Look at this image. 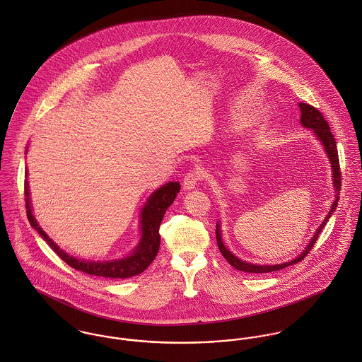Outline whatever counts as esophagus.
<instances>
[{"label":"esophagus","mask_w":362,"mask_h":362,"mask_svg":"<svg viewBox=\"0 0 362 362\" xmlns=\"http://www.w3.org/2000/svg\"><path fill=\"white\" fill-rule=\"evenodd\" d=\"M200 172L199 170H190L185 179H183V189L185 190H193L197 187L199 182H200Z\"/></svg>","instance_id":"1"}]
</instances>
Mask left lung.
Returning a JSON list of instances; mask_svg holds the SVG:
<instances>
[{"mask_svg":"<svg viewBox=\"0 0 362 362\" xmlns=\"http://www.w3.org/2000/svg\"><path fill=\"white\" fill-rule=\"evenodd\" d=\"M300 107V111H301V119L300 123L301 126L304 127H308V129H313L315 137L320 140L323 146V150L326 151L327 157H329V161H330V166H332V177H333V186H334V193H336V200L330 206V211L329 214L326 215V218L323 219V222L321 223V226H318L315 235L313 236L311 241L308 243V245L305 247V250H303V252L296 257L294 259L288 261V262H283V264H276V265H255V264H251V262H245V261H241L240 258H238L236 255H233L223 244L222 241V235H221V225L219 222H216V243H218V247H219V251L222 252V255L225 257V259L233 267L236 268L238 271L241 272H248V274H268V272H274V271H279L283 269L288 265H293V264H297L300 262L301 259H304V257L311 251V248L314 247L315 241L318 239L320 233H321L322 229L325 228V225L327 223L329 218L332 216V214L334 212L336 206H337V202H339V192H340V186H341V173H340V163H339V156H337V147H336V141H334V137L330 132V127H329V123L327 121H325L323 115L321 112L310 105V104H305V103H300L298 104Z\"/></svg>","mask_w":362,"mask_h":362,"instance_id":"left-lung-1","label":"left lung"}]
</instances>
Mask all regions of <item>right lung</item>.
Instances as JSON below:
<instances>
[{
    "label": "right lung",
    "mask_w": 362,
    "mask_h": 362,
    "mask_svg": "<svg viewBox=\"0 0 362 362\" xmlns=\"http://www.w3.org/2000/svg\"><path fill=\"white\" fill-rule=\"evenodd\" d=\"M26 176H28V170H26ZM179 190H180L179 182H169L158 190H156L148 197L140 214L141 239L130 255L121 259H112V261H86V259L75 258L74 255L66 254L41 229L32 212L29 183L28 180L25 182L28 219L30 225L39 232L41 238L47 241L48 245L58 254V257L64 259L69 267L81 271L84 274L103 276V278H112V279H124V278L136 276L144 272L148 268V265L154 261V258L158 254L160 243H161L160 225H161L162 218L168 206L172 205V202L176 199V194L179 193Z\"/></svg>",
    "instance_id": "right-lung-1"
}]
</instances>
